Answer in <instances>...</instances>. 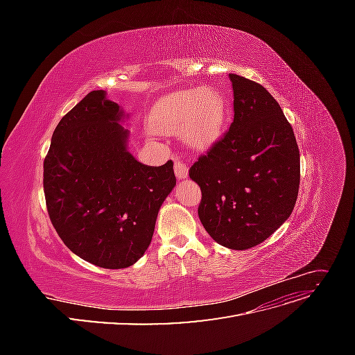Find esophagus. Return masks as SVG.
Instances as JSON below:
<instances>
[{
	"instance_id": "obj_1",
	"label": "esophagus",
	"mask_w": 355,
	"mask_h": 355,
	"mask_svg": "<svg viewBox=\"0 0 355 355\" xmlns=\"http://www.w3.org/2000/svg\"><path fill=\"white\" fill-rule=\"evenodd\" d=\"M188 166L184 159L175 158V175L178 179H185L188 178Z\"/></svg>"
}]
</instances>
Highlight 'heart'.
<instances>
[{"label": "heart", "instance_id": "1", "mask_svg": "<svg viewBox=\"0 0 355 355\" xmlns=\"http://www.w3.org/2000/svg\"><path fill=\"white\" fill-rule=\"evenodd\" d=\"M230 105L211 87H196L167 96L157 103L151 127L161 135H180L187 146L206 151L220 141L228 125Z\"/></svg>", "mask_w": 355, "mask_h": 355}]
</instances>
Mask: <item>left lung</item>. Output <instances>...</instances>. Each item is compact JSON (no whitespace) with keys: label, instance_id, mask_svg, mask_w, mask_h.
Returning <instances> with one entry per match:
<instances>
[{"label":"left lung","instance_id":"8db88e82","mask_svg":"<svg viewBox=\"0 0 355 355\" xmlns=\"http://www.w3.org/2000/svg\"><path fill=\"white\" fill-rule=\"evenodd\" d=\"M230 132L189 168L201 188L198 218L210 237L232 250L261 244L293 211L300 159L292 125L265 87L230 73Z\"/></svg>","mask_w":355,"mask_h":355}]
</instances>
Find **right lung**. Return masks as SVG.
Instances as JSON below:
<instances>
[{
	"label": "right lung",
	"instance_id": "1",
	"mask_svg": "<svg viewBox=\"0 0 355 355\" xmlns=\"http://www.w3.org/2000/svg\"><path fill=\"white\" fill-rule=\"evenodd\" d=\"M127 118L105 90L90 92L59 121L44 159L53 227L72 253L106 270L141 259L176 187L173 161L145 166L128 151Z\"/></svg>",
	"mask_w": 355,
	"mask_h": 355
}]
</instances>
